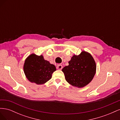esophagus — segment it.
<instances>
[{
	"label": "esophagus",
	"mask_w": 120,
	"mask_h": 120,
	"mask_svg": "<svg viewBox=\"0 0 120 120\" xmlns=\"http://www.w3.org/2000/svg\"><path fill=\"white\" fill-rule=\"evenodd\" d=\"M63 68V66H62V65H61V64H57V66L56 67V68L59 70H61V69Z\"/></svg>",
	"instance_id": "obj_1"
}]
</instances>
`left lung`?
<instances>
[{"mask_svg": "<svg viewBox=\"0 0 120 120\" xmlns=\"http://www.w3.org/2000/svg\"><path fill=\"white\" fill-rule=\"evenodd\" d=\"M68 66L62 71L67 82L71 86L81 88L92 81L96 72V64L89 52L83 50L79 55H74Z\"/></svg>", "mask_w": 120, "mask_h": 120, "instance_id": "1", "label": "left lung"}]
</instances>
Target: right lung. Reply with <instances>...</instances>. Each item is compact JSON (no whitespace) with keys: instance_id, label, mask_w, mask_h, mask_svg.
<instances>
[{"instance_id":"obj_1","label":"right lung","mask_w":120,"mask_h":120,"mask_svg":"<svg viewBox=\"0 0 120 120\" xmlns=\"http://www.w3.org/2000/svg\"><path fill=\"white\" fill-rule=\"evenodd\" d=\"M23 71L29 81L37 85H42L52 78L56 68L45 60L42 55L31 53L25 60Z\"/></svg>"}]
</instances>
